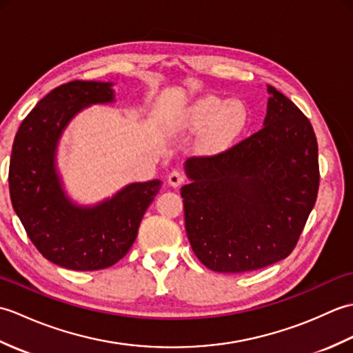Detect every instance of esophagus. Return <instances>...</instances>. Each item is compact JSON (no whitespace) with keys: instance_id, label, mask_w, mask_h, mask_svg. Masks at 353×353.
I'll return each mask as SVG.
<instances>
[{"instance_id":"obj_1","label":"esophagus","mask_w":353,"mask_h":353,"mask_svg":"<svg viewBox=\"0 0 353 353\" xmlns=\"http://www.w3.org/2000/svg\"><path fill=\"white\" fill-rule=\"evenodd\" d=\"M186 181V177L181 170H172L168 174V183L172 186V188H177Z\"/></svg>"}]
</instances>
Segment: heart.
Segmentation results:
<instances>
[{
	"mask_svg": "<svg viewBox=\"0 0 353 353\" xmlns=\"http://www.w3.org/2000/svg\"><path fill=\"white\" fill-rule=\"evenodd\" d=\"M188 124L191 127H205L208 129V142L220 144L243 130L247 121V110L238 100L224 103L219 97H203L192 104L188 110Z\"/></svg>",
	"mask_w": 353,
	"mask_h": 353,
	"instance_id": "heart-1",
	"label": "heart"
}]
</instances>
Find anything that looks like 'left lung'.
<instances>
[{
	"label": "left lung",
	"instance_id": "1",
	"mask_svg": "<svg viewBox=\"0 0 353 353\" xmlns=\"http://www.w3.org/2000/svg\"><path fill=\"white\" fill-rule=\"evenodd\" d=\"M264 127L224 152L194 156L182 186L196 256L219 273L259 270L294 250L316 203V133L294 103L268 85Z\"/></svg>",
	"mask_w": 353,
	"mask_h": 353
}]
</instances>
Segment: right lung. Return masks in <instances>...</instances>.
Masks as SVG:
<instances>
[{"label": "right lung", "mask_w": 353, "mask_h": 353, "mask_svg": "<svg viewBox=\"0 0 353 353\" xmlns=\"http://www.w3.org/2000/svg\"><path fill=\"white\" fill-rule=\"evenodd\" d=\"M112 83L74 80L52 89L21 123L13 141L9 190L14 212L43 258L76 272L114 265L130 250L162 182L132 183L94 208L66 199L54 168L57 141L89 104L114 101Z\"/></svg>", "instance_id": "obj_1"}]
</instances>
